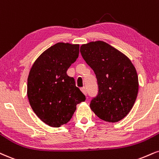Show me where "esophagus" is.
Segmentation results:
<instances>
[{"label": "esophagus", "instance_id": "esophagus-1", "mask_svg": "<svg viewBox=\"0 0 159 159\" xmlns=\"http://www.w3.org/2000/svg\"><path fill=\"white\" fill-rule=\"evenodd\" d=\"M81 92L82 93H84V94L85 95H87V89H86L85 87H83L81 89Z\"/></svg>", "mask_w": 159, "mask_h": 159}]
</instances>
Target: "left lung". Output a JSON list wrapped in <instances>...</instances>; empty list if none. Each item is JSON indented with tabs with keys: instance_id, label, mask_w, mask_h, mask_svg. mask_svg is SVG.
<instances>
[{
	"instance_id": "1",
	"label": "left lung",
	"mask_w": 159,
	"mask_h": 159,
	"mask_svg": "<svg viewBox=\"0 0 159 159\" xmlns=\"http://www.w3.org/2000/svg\"><path fill=\"white\" fill-rule=\"evenodd\" d=\"M80 52L98 81V93L92 99L91 110L105 121H121L137 98L139 78L135 66L125 55L104 41L81 45Z\"/></svg>"
}]
</instances>
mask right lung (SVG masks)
Segmentation results:
<instances>
[{
  "label": "right lung",
  "instance_id": "right-lung-1",
  "mask_svg": "<svg viewBox=\"0 0 159 159\" xmlns=\"http://www.w3.org/2000/svg\"><path fill=\"white\" fill-rule=\"evenodd\" d=\"M79 44L57 43L43 52L32 65L27 79L30 106L42 121L59 127L70 121L76 105L85 95L66 74L78 58Z\"/></svg>",
  "mask_w": 159,
  "mask_h": 159
}]
</instances>
